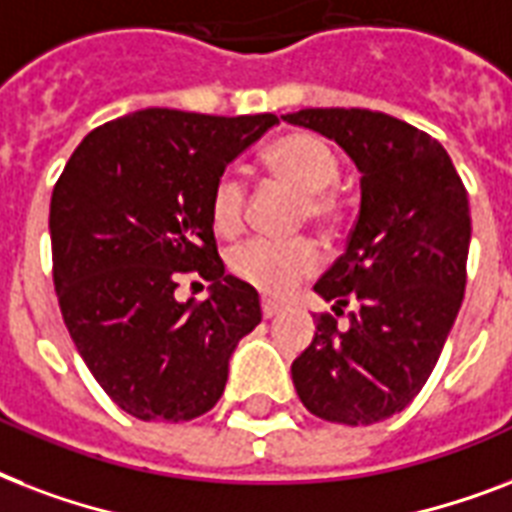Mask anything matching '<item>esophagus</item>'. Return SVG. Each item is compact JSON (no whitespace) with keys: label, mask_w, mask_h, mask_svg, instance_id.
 I'll return each mask as SVG.
<instances>
[{"label":"esophagus","mask_w":512,"mask_h":512,"mask_svg":"<svg viewBox=\"0 0 512 512\" xmlns=\"http://www.w3.org/2000/svg\"><path fill=\"white\" fill-rule=\"evenodd\" d=\"M277 312H280V304H277V301L261 299V315H264V318H275Z\"/></svg>","instance_id":"obj_1"}]
</instances>
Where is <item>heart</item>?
<instances>
[{"label": "heart", "mask_w": 512, "mask_h": 512, "mask_svg": "<svg viewBox=\"0 0 512 512\" xmlns=\"http://www.w3.org/2000/svg\"><path fill=\"white\" fill-rule=\"evenodd\" d=\"M264 165L275 178L301 194V219L336 227L342 202L331 192L339 178L334 149L315 133H288L264 149ZM245 219V184L235 170H224L211 189V224L221 237H235ZM320 253L310 240H251L229 256V269L267 296H285L293 285L315 275Z\"/></svg>", "instance_id": "obj_1"}]
</instances>
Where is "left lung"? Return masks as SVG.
Instances as JSON below:
<instances>
[{
    "mask_svg": "<svg viewBox=\"0 0 512 512\" xmlns=\"http://www.w3.org/2000/svg\"><path fill=\"white\" fill-rule=\"evenodd\" d=\"M285 122L331 138L360 170V213L347 251L315 283L347 326L320 315L293 360L310 414L374 425L417 398L441 358L467 283L470 208L462 178L433 136L368 109H301Z\"/></svg>",
    "mask_w": 512,
    "mask_h": 512,
    "instance_id": "8db88e82",
    "label": "left lung"
}]
</instances>
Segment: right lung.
I'll list each match as a JSON object with an SVG mask.
<instances>
[{
	"label": "right lung",
	"mask_w": 512,
	"mask_h": 512,
	"mask_svg": "<svg viewBox=\"0 0 512 512\" xmlns=\"http://www.w3.org/2000/svg\"><path fill=\"white\" fill-rule=\"evenodd\" d=\"M275 114L141 109L95 128L50 200L63 323L109 398L144 422H186L219 403L237 342L261 323L256 288L224 272L211 189ZM184 274L209 299L178 302Z\"/></svg>",
	"instance_id": "1"
}]
</instances>
